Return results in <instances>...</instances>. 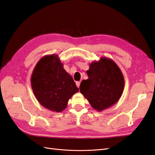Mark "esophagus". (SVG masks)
<instances>
[{
	"label": "esophagus",
	"instance_id": "esophagus-1",
	"mask_svg": "<svg viewBox=\"0 0 155 155\" xmlns=\"http://www.w3.org/2000/svg\"><path fill=\"white\" fill-rule=\"evenodd\" d=\"M76 86H77L78 88H79V86H80V82H79V81H77V82L76 83Z\"/></svg>",
	"mask_w": 155,
	"mask_h": 155
}]
</instances>
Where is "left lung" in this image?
Segmentation results:
<instances>
[{
	"label": "left lung",
	"instance_id": "1",
	"mask_svg": "<svg viewBox=\"0 0 155 155\" xmlns=\"http://www.w3.org/2000/svg\"><path fill=\"white\" fill-rule=\"evenodd\" d=\"M88 79L83 80L79 90L94 109L102 111L116 104L123 93L122 72L113 60L101 58L93 61L87 71Z\"/></svg>",
	"mask_w": 155,
	"mask_h": 155
}]
</instances>
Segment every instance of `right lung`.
Wrapping results in <instances>:
<instances>
[{"instance_id": "obj_1", "label": "right lung", "mask_w": 155, "mask_h": 155, "mask_svg": "<svg viewBox=\"0 0 155 155\" xmlns=\"http://www.w3.org/2000/svg\"><path fill=\"white\" fill-rule=\"evenodd\" d=\"M31 85L39 104L57 112L66 109L70 98L79 91L55 54L45 55L37 62L31 76Z\"/></svg>"}]
</instances>
